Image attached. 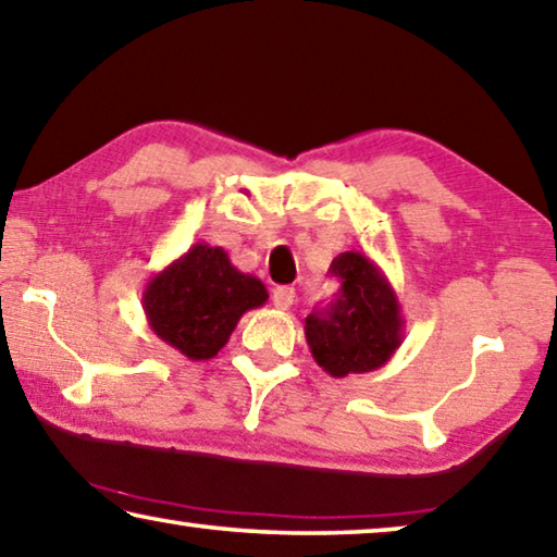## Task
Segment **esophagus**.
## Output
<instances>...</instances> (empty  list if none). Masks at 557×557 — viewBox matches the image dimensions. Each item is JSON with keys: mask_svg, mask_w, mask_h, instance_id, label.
Returning a JSON list of instances; mask_svg holds the SVG:
<instances>
[{"mask_svg": "<svg viewBox=\"0 0 557 557\" xmlns=\"http://www.w3.org/2000/svg\"><path fill=\"white\" fill-rule=\"evenodd\" d=\"M273 306L278 308V311H288L290 306H294V298H296V290L288 288V286H278L273 288Z\"/></svg>", "mask_w": 557, "mask_h": 557, "instance_id": "1", "label": "esophagus"}]
</instances>
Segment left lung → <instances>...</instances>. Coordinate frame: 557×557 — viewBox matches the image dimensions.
I'll use <instances>...</instances> for the list:
<instances>
[{
	"mask_svg": "<svg viewBox=\"0 0 557 557\" xmlns=\"http://www.w3.org/2000/svg\"><path fill=\"white\" fill-rule=\"evenodd\" d=\"M331 273L341 278L338 296L308 315L304 326L313 361L333 379L386 366L404 344L406 329L386 273L358 251L338 253Z\"/></svg>",
	"mask_w": 557,
	"mask_h": 557,
	"instance_id": "obj_1",
	"label": "left lung"
}]
</instances>
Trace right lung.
<instances>
[{
	"label": "right lung",
	"mask_w": 557,
	"mask_h": 557,
	"mask_svg": "<svg viewBox=\"0 0 557 557\" xmlns=\"http://www.w3.org/2000/svg\"><path fill=\"white\" fill-rule=\"evenodd\" d=\"M267 301L261 278L238 271L221 246L203 242L153 273L141 296L149 329L189 361L216 356L238 319Z\"/></svg>",
	"instance_id": "obj_1"
}]
</instances>
